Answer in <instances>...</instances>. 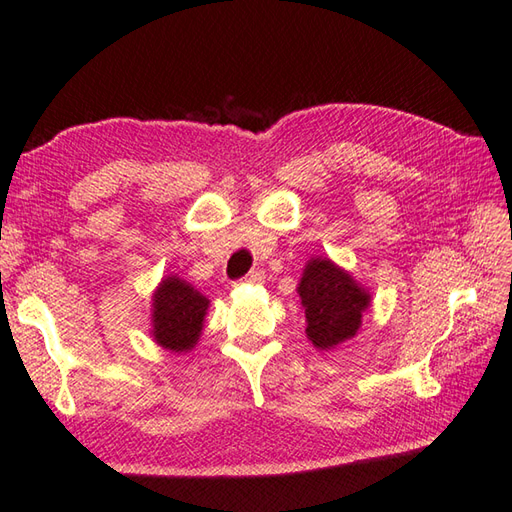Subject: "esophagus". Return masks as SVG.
Here are the masks:
<instances>
[{"label":"esophagus","instance_id":"34e87169","mask_svg":"<svg viewBox=\"0 0 512 512\" xmlns=\"http://www.w3.org/2000/svg\"><path fill=\"white\" fill-rule=\"evenodd\" d=\"M242 281H244V284H262L264 273H262V270H250V273Z\"/></svg>","mask_w":512,"mask_h":512}]
</instances>
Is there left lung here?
Masks as SVG:
<instances>
[{
    "mask_svg": "<svg viewBox=\"0 0 512 512\" xmlns=\"http://www.w3.org/2000/svg\"><path fill=\"white\" fill-rule=\"evenodd\" d=\"M297 292L306 308V334L319 350H332L350 341L361 328L369 292L332 259L312 257L303 268Z\"/></svg>",
    "mask_w": 512,
    "mask_h": 512,
    "instance_id": "1",
    "label": "left lung"
}]
</instances>
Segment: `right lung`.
I'll list each match as a JSON object with an SVG mask.
<instances>
[{
	"label": "right lung",
	"mask_w": 512,
	"mask_h": 512,
	"mask_svg": "<svg viewBox=\"0 0 512 512\" xmlns=\"http://www.w3.org/2000/svg\"><path fill=\"white\" fill-rule=\"evenodd\" d=\"M151 336L171 352H189L198 343L209 299L180 277H167L151 299Z\"/></svg>",
	"instance_id": "1"
}]
</instances>
